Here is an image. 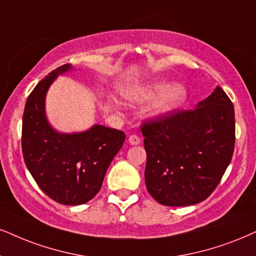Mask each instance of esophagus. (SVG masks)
Listing matches in <instances>:
<instances>
[{
    "label": "esophagus",
    "mask_w": 256,
    "mask_h": 256,
    "mask_svg": "<svg viewBox=\"0 0 256 256\" xmlns=\"http://www.w3.org/2000/svg\"><path fill=\"white\" fill-rule=\"evenodd\" d=\"M128 142L130 144H133V146H136V144H138L141 142L140 138L138 136V135H130L128 138Z\"/></svg>",
    "instance_id": "obj_1"
}]
</instances>
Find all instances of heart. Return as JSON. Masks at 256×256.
Wrapping results in <instances>:
<instances>
[{"label": "heart", "mask_w": 256, "mask_h": 256, "mask_svg": "<svg viewBox=\"0 0 256 256\" xmlns=\"http://www.w3.org/2000/svg\"><path fill=\"white\" fill-rule=\"evenodd\" d=\"M156 98L148 110V116L164 118L182 108L188 100V89L182 83L170 84L165 80H159L134 88L126 94V100L134 103H146Z\"/></svg>", "instance_id": "1"}]
</instances>
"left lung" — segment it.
Instances as JSON below:
<instances>
[{
    "label": "left lung",
    "mask_w": 256,
    "mask_h": 256,
    "mask_svg": "<svg viewBox=\"0 0 256 256\" xmlns=\"http://www.w3.org/2000/svg\"><path fill=\"white\" fill-rule=\"evenodd\" d=\"M141 132L150 194L167 206L194 205L212 194L232 162L234 106L217 86L194 109L150 120Z\"/></svg>",
    "instance_id": "left-lung-1"
}]
</instances>
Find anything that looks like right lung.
I'll return each instance as SVG.
<instances>
[{"label":"right lung","instance_id":"right-lung-1","mask_svg":"<svg viewBox=\"0 0 256 256\" xmlns=\"http://www.w3.org/2000/svg\"><path fill=\"white\" fill-rule=\"evenodd\" d=\"M71 64L53 70L28 96L22 118V153L28 171L53 200L80 205L100 190L106 170L121 150L126 134L94 124L80 133H60L46 116V94L56 77Z\"/></svg>","mask_w":256,"mask_h":256}]
</instances>
